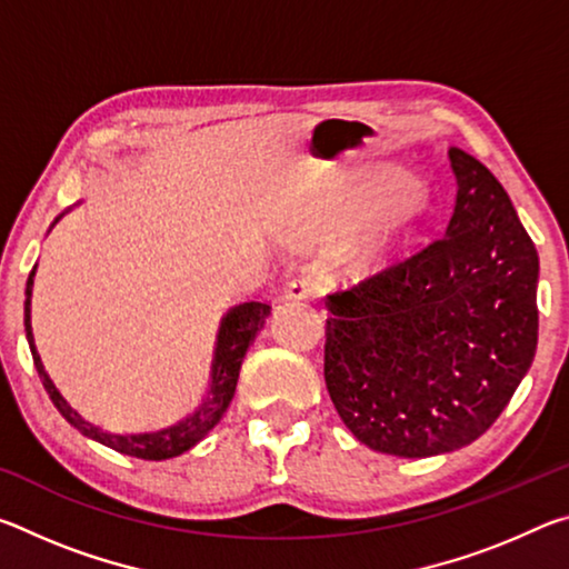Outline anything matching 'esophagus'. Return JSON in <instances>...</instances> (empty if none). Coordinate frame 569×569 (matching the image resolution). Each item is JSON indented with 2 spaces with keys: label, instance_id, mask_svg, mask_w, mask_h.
Masks as SVG:
<instances>
[{
  "label": "esophagus",
  "instance_id": "esophagus-1",
  "mask_svg": "<svg viewBox=\"0 0 569 569\" xmlns=\"http://www.w3.org/2000/svg\"><path fill=\"white\" fill-rule=\"evenodd\" d=\"M316 291H319V281L311 273H301L286 283V298H293V301L311 298L316 296Z\"/></svg>",
  "mask_w": 569,
  "mask_h": 569
}]
</instances>
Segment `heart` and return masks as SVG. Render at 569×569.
I'll return each instance as SVG.
<instances>
[{"label": "heart", "mask_w": 569, "mask_h": 569, "mask_svg": "<svg viewBox=\"0 0 569 569\" xmlns=\"http://www.w3.org/2000/svg\"><path fill=\"white\" fill-rule=\"evenodd\" d=\"M383 190V182H377V186L371 188H361L359 192H353L349 198V203H346V210L353 216L365 213L366 209L370 210L366 214V220H369L373 230H381V233H387V230L397 228L403 218H407V210H409V198L397 200V203H379L377 206V198L381 196Z\"/></svg>", "instance_id": "heart-1"}]
</instances>
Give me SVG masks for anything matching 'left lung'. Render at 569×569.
<instances>
[{"mask_svg":"<svg viewBox=\"0 0 569 569\" xmlns=\"http://www.w3.org/2000/svg\"><path fill=\"white\" fill-rule=\"evenodd\" d=\"M447 233L329 296L323 379L351 435L397 457L467 447L492 427L537 351L532 238L499 180L449 150Z\"/></svg>","mask_w":569,"mask_h":569,"instance_id":"1","label":"left lung"}]
</instances>
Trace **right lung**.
Here are the masks:
<instances>
[{"mask_svg": "<svg viewBox=\"0 0 569 569\" xmlns=\"http://www.w3.org/2000/svg\"><path fill=\"white\" fill-rule=\"evenodd\" d=\"M32 283H34V268H32L30 278H27V291H24V296H27L24 298V331H27V341H30L37 373H40L42 387L47 389V393H50V399L57 407V411H60L74 429H80L84 437L100 441V445L120 451V455H130L138 459H156L158 461V459L178 457V455H182V451H188L190 447H196L198 441L216 427L236 393L240 363H243L248 346L253 343L256 333L263 329L268 313H271V303L248 301V303L236 306L233 311L226 316L223 323H220V331H218L213 383H210V391L203 401V407L192 413V417L176 423V427L152 431V435H110V431H102L98 427H92L90 421H84L80 413H77L70 403L62 399V393L57 391L52 379L47 377L44 366L40 361V353H37L34 339H32V323H30Z\"/></svg>", "mask_w": 569, "mask_h": 569, "instance_id": "add662e5", "label": "right lung"}]
</instances>
